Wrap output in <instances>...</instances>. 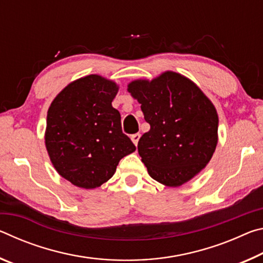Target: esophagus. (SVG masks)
<instances>
[{"label":"esophagus","mask_w":263,"mask_h":263,"mask_svg":"<svg viewBox=\"0 0 263 263\" xmlns=\"http://www.w3.org/2000/svg\"><path fill=\"white\" fill-rule=\"evenodd\" d=\"M139 139H140V135H139V133H135V135L131 136V140H132V142H133V144H135L136 146L138 145V141H139Z\"/></svg>","instance_id":"obj_1"}]
</instances>
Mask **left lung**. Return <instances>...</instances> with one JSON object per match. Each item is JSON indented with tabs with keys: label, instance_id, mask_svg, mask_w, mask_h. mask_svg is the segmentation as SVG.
<instances>
[{
	"label": "left lung",
	"instance_id": "left-lung-1",
	"mask_svg": "<svg viewBox=\"0 0 263 263\" xmlns=\"http://www.w3.org/2000/svg\"><path fill=\"white\" fill-rule=\"evenodd\" d=\"M127 91L151 126L138 141L149 176L180 186L201 173L216 151L218 114L197 84L167 70L153 80H135Z\"/></svg>",
	"mask_w": 263,
	"mask_h": 263
}]
</instances>
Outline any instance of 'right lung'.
Returning a JSON list of instances; mask_svg holds the SVG:
<instances>
[{
    "mask_svg": "<svg viewBox=\"0 0 263 263\" xmlns=\"http://www.w3.org/2000/svg\"><path fill=\"white\" fill-rule=\"evenodd\" d=\"M118 84L90 74L70 82L47 111L45 145L58 174L83 189L109 181L121 159L136 151L112 106Z\"/></svg>",
    "mask_w": 263,
    "mask_h": 263,
    "instance_id": "obj_1",
    "label": "right lung"
}]
</instances>
